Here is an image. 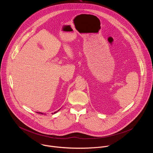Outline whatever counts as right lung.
Wrapping results in <instances>:
<instances>
[{
    "instance_id": "right-lung-1",
    "label": "right lung",
    "mask_w": 153,
    "mask_h": 153,
    "mask_svg": "<svg viewBox=\"0 0 153 153\" xmlns=\"http://www.w3.org/2000/svg\"><path fill=\"white\" fill-rule=\"evenodd\" d=\"M60 110V109H59V110H57V111H55V112H54V113H52V114H55V113H57V112H58V111H59V110ZM36 113H39V114H45V113H41V112H36Z\"/></svg>"
}]
</instances>
